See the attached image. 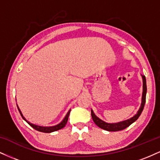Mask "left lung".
<instances>
[{
    "instance_id": "8db88e82",
    "label": "left lung",
    "mask_w": 160,
    "mask_h": 160,
    "mask_svg": "<svg viewBox=\"0 0 160 160\" xmlns=\"http://www.w3.org/2000/svg\"><path fill=\"white\" fill-rule=\"evenodd\" d=\"M141 77H142V79H143L142 98H141V104L140 108H139V110L138 111L136 114L133 116V117H131L130 119L122 121V122H115V123H108V122H104V121L102 120L101 119H99L98 117L95 114L92 110H91V115H92V120L94 121L95 123L96 124L99 128L109 132L120 131V130L125 129L126 128H127L128 126H129L130 125L133 123L135 121H136L138 120V118L140 117L141 112L143 111V109H144V104H145V102H146V93H147L146 78H145L144 75H141Z\"/></svg>"
}]
</instances>
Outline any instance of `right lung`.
<instances>
[{
  "mask_svg": "<svg viewBox=\"0 0 160 160\" xmlns=\"http://www.w3.org/2000/svg\"><path fill=\"white\" fill-rule=\"evenodd\" d=\"M17 108H18V110H19L20 114H21L22 117L24 120L26 121L30 125V126H32V128H34V129H36L37 131H39V132H45V133H50V132H56V131H57V130H59V129H61V128L65 127L66 123H67V122H68V120L70 112H71V110H69L68 112V113L66 114V116L65 117V118L63 119V120H62V122H60V123L56 125V126H38V125L31 123L30 122H28V121L26 120V119H25V117H23L22 113V112H21V111H20L19 108L18 107V105H17Z\"/></svg>",
  "mask_w": 160,
  "mask_h": 160,
  "instance_id": "obj_1",
  "label": "right lung"
}]
</instances>
